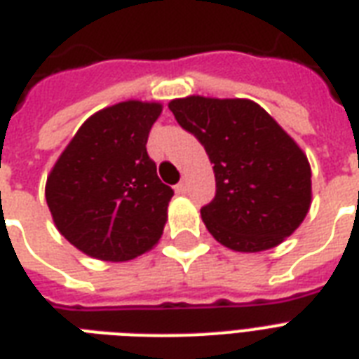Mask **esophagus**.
Segmentation results:
<instances>
[{
    "mask_svg": "<svg viewBox=\"0 0 359 359\" xmlns=\"http://www.w3.org/2000/svg\"><path fill=\"white\" fill-rule=\"evenodd\" d=\"M186 190H188V184H186V180H182V182H179V184L175 186V191H177V194H186Z\"/></svg>",
    "mask_w": 359,
    "mask_h": 359,
    "instance_id": "34e87169",
    "label": "esophagus"
}]
</instances>
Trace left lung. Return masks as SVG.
<instances>
[{
  "mask_svg": "<svg viewBox=\"0 0 359 359\" xmlns=\"http://www.w3.org/2000/svg\"><path fill=\"white\" fill-rule=\"evenodd\" d=\"M212 163L216 196L201 209L209 233L235 252H264L294 233L313 201L307 154L264 107L245 97L169 101Z\"/></svg>",
  "mask_w": 359,
  "mask_h": 359,
  "instance_id": "1",
  "label": "left lung"
}]
</instances>
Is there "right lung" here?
Here are the masks:
<instances>
[{
  "label": "right lung",
  "instance_id": "1",
  "mask_svg": "<svg viewBox=\"0 0 359 359\" xmlns=\"http://www.w3.org/2000/svg\"><path fill=\"white\" fill-rule=\"evenodd\" d=\"M160 101L105 107L76 130L46 177L54 226L90 258L128 262L160 241L173 190L147 154Z\"/></svg>",
  "mask_w": 359,
  "mask_h": 359
}]
</instances>
